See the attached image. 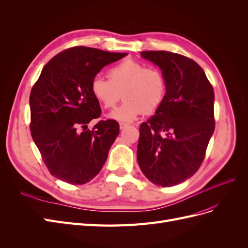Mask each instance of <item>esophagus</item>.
I'll return each instance as SVG.
<instances>
[{
	"mask_svg": "<svg viewBox=\"0 0 248 248\" xmlns=\"http://www.w3.org/2000/svg\"><path fill=\"white\" fill-rule=\"evenodd\" d=\"M119 125H120V129H124V128H126V127L129 126V124L124 123V122H120Z\"/></svg>",
	"mask_w": 248,
	"mask_h": 248,
	"instance_id": "obj_1",
	"label": "esophagus"
}]
</instances>
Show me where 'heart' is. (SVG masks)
<instances>
[{
  "label": "heart",
  "mask_w": 248,
  "mask_h": 248,
  "mask_svg": "<svg viewBox=\"0 0 248 248\" xmlns=\"http://www.w3.org/2000/svg\"><path fill=\"white\" fill-rule=\"evenodd\" d=\"M107 77L108 80L93 78L90 91L106 109L114 108L124 97L122 106L110 114L119 121H132L144 112L152 114L166 98V78L156 67L127 59L108 69Z\"/></svg>",
  "instance_id": "1"
}]
</instances>
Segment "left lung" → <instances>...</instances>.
<instances>
[{"label": "left lung", "mask_w": 248, "mask_h": 248, "mask_svg": "<svg viewBox=\"0 0 248 248\" xmlns=\"http://www.w3.org/2000/svg\"><path fill=\"white\" fill-rule=\"evenodd\" d=\"M156 64L167 95L155 115L140 126L139 166L155 185L170 187L193 176L204 161L214 128V91L202 67L166 50L140 52Z\"/></svg>", "instance_id": "obj_1"}]
</instances>
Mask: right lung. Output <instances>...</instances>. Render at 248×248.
<instances>
[{
	"label": "right lung",
	"mask_w": 248,
	"mask_h": 248,
	"mask_svg": "<svg viewBox=\"0 0 248 248\" xmlns=\"http://www.w3.org/2000/svg\"><path fill=\"white\" fill-rule=\"evenodd\" d=\"M126 55L74 46L43 67L30 94V129L52 176L81 185L101 170L120 128L117 121L108 119L88 129L101 116L90 84L104 66Z\"/></svg>",
	"instance_id": "obj_1"
}]
</instances>
